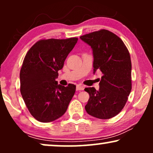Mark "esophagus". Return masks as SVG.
Here are the masks:
<instances>
[{
    "label": "esophagus",
    "instance_id": "obj_1",
    "mask_svg": "<svg viewBox=\"0 0 153 153\" xmlns=\"http://www.w3.org/2000/svg\"><path fill=\"white\" fill-rule=\"evenodd\" d=\"M84 89V86L81 85H76V91H83Z\"/></svg>",
    "mask_w": 153,
    "mask_h": 153
}]
</instances>
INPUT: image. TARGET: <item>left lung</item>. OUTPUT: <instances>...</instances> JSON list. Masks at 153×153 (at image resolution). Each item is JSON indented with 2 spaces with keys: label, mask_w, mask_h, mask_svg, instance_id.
Returning a JSON list of instances; mask_svg holds the SVG:
<instances>
[{
  "label": "left lung",
  "mask_w": 153,
  "mask_h": 153,
  "mask_svg": "<svg viewBox=\"0 0 153 153\" xmlns=\"http://www.w3.org/2000/svg\"><path fill=\"white\" fill-rule=\"evenodd\" d=\"M90 45L94 58V74H102L100 89L85 88L90 97L85 106L91 116L109 119L124 107L131 90V62L126 46L120 37L109 30L95 31L80 37Z\"/></svg>",
  "instance_id": "8db88e82"
}]
</instances>
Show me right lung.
<instances>
[{
    "label": "right lung",
    "mask_w": 153,
    "mask_h": 153,
    "mask_svg": "<svg viewBox=\"0 0 153 153\" xmlns=\"http://www.w3.org/2000/svg\"><path fill=\"white\" fill-rule=\"evenodd\" d=\"M78 40L48 39L37 42L27 52L20 71V91L30 114L49 123L61 117L76 91V85L58 84V70Z\"/></svg>",
    "instance_id": "obj_1"
}]
</instances>
